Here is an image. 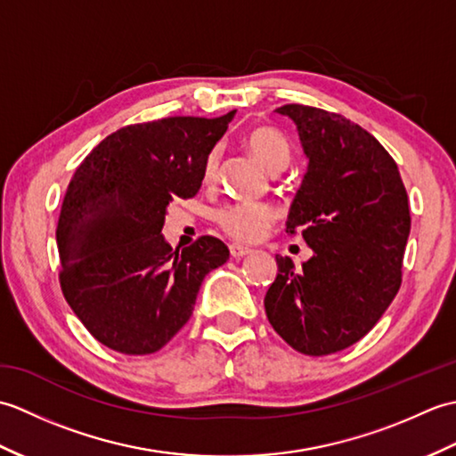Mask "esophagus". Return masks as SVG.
Here are the masks:
<instances>
[{
	"label": "esophagus",
	"instance_id": "1",
	"mask_svg": "<svg viewBox=\"0 0 456 456\" xmlns=\"http://www.w3.org/2000/svg\"><path fill=\"white\" fill-rule=\"evenodd\" d=\"M229 253H231V256H233V258H243V256L253 253V250H250L248 247L233 243V245H229Z\"/></svg>",
	"mask_w": 456,
	"mask_h": 456
}]
</instances>
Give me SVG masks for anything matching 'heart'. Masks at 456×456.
<instances>
[{
  "label": "heart",
  "instance_id": "1",
  "mask_svg": "<svg viewBox=\"0 0 456 456\" xmlns=\"http://www.w3.org/2000/svg\"><path fill=\"white\" fill-rule=\"evenodd\" d=\"M250 154L268 172H280L289 160V144L280 131L273 127H255L245 134ZM219 167V149H211L203 162V182H213ZM217 225L237 240H256L276 221V211L266 203H227L216 211Z\"/></svg>",
  "mask_w": 456,
  "mask_h": 456
}]
</instances>
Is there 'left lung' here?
Wrapping results in <instances>:
<instances>
[{
    "mask_svg": "<svg viewBox=\"0 0 456 456\" xmlns=\"http://www.w3.org/2000/svg\"><path fill=\"white\" fill-rule=\"evenodd\" d=\"M276 111L296 123L309 160L286 233L302 231L314 256L302 270L276 256L265 309L289 346L323 356L361 341L398 294L408 193L398 164L361 125L299 103Z\"/></svg>",
    "mask_w": 456,
    "mask_h": 456,
    "instance_id": "8db88e82",
    "label": "left lung"
}]
</instances>
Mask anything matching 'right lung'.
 Segmentation results:
<instances>
[{"label":"right lung","instance_id":"1","mask_svg":"<svg viewBox=\"0 0 456 456\" xmlns=\"http://www.w3.org/2000/svg\"><path fill=\"white\" fill-rule=\"evenodd\" d=\"M233 115L127 125L76 168L56 227L58 280L102 345L160 351L188 323L203 278L229 258L216 237L172 250L160 233L168 203L200 191L203 162Z\"/></svg>","mask_w":456,"mask_h":456}]
</instances>
